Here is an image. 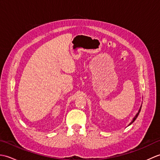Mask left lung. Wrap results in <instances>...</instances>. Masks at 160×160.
<instances>
[{
  "label": "left lung",
  "instance_id": "left-lung-1",
  "mask_svg": "<svg viewBox=\"0 0 160 160\" xmlns=\"http://www.w3.org/2000/svg\"><path fill=\"white\" fill-rule=\"evenodd\" d=\"M142 104H141V106H140V109H139V111H138V113H137L136 115H135V116L133 118H132V121L130 122V124H128V126H129V125H131L132 123H133V122H135V120H136V119H137L138 116V115H139V113H140V111H141V108H142Z\"/></svg>",
  "mask_w": 160,
  "mask_h": 160
}]
</instances>
